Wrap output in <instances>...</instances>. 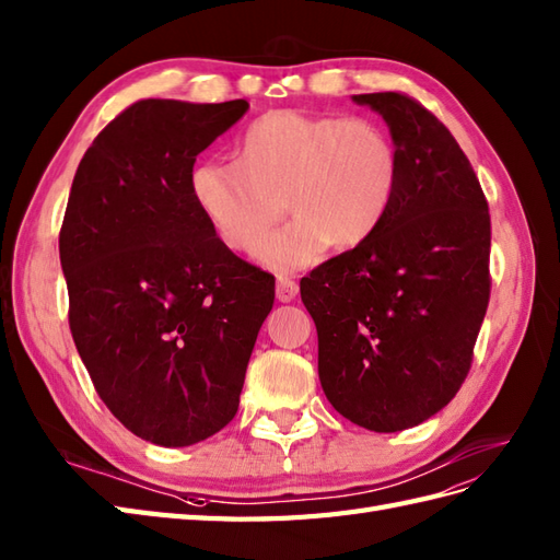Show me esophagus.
I'll list each match as a JSON object with an SVG mask.
<instances>
[{"label": "esophagus", "mask_w": 560, "mask_h": 560, "mask_svg": "<svg viewBox=\"0 0 560 560\" xmlns=\"http://www.w3.org/2000/svg\"><path fill=\"white\" fill-rule=\"evenodd\" d=\"M296 292H299V284H296L294 280H290V278H278V282H276V296H278V302H282V304L292 302V299L296 296Z\"/></svg>", "instance_id": "34e87169"}]
</instances>
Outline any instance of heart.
<instances>
[{
  "instance_id": "b5f03b06",
  "label": "heart",
  "mask_w": 560,
  "mask_h": 560,
  "mask_svg": "<svg viewBox=\"0 0 560 560\" xmlns=\"http://www.w3.org/2000/svg\"><path fill=\"white\" fill-rule=\"evenodd\" d=\"M399 177V149L380 122L280 108L242 132L235 163L199 161L189 195L233 252H252L288 202L295 221L265 236L256 256L292 272L330 244L347 252L371 240L392 211Z\"/></svg>"
}]
</instances>
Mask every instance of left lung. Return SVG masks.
Instances as JSON below:
<instances>
[{"label": "left lung", "mask_w": 560, "mask_h": 560, "mask_svg": "<svg viewBox=\"0 0 560 560\" xmlns=\"http://www.w3.org/2000/svg\"><path fill=\"white\" fill-rule=\"evenodd\" d=\"M401 156L377 233L299 282L337 413L373 432L420 425L456 397L489 304V209L444 122L399 92L353 94Z\"/></svg>", "instance_id": "1"}]
</instances>
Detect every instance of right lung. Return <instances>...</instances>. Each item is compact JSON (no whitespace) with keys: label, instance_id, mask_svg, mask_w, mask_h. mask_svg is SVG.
Masks as SVG:
<instances>
[{"label":"right lung","instance_id":"add662e5","mask_svg":"<svg viewBox=\"0 0 560 560\" xmlns=\"http://www.w3.org/2000/svg\"><path fill=\"white\" fill-rule=\"evenodd\" d=\"M244 100H142L94 138L59 235L68 323L94 389L122 425L189 446L235 418L276 278L213 235L189 195L197 156Z\"/></svg>","mask_w":560,"mask_h":560}]
</instances>
